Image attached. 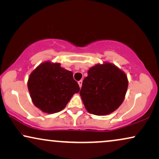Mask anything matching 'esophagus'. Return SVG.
I'll list each match as a JSON object with an SVG mask.
<instances>
[{"label": "esophagus", "mask_w": 159, "mask_h": 159, "mask_svg": "<svg viewBox=\"0 0 159 159\" xmlns=\"http://www.w3.org/2000/svg\"><path fill=\"white\" fill-rule=\"evenodd\" d=\"M82 81L81 80V81H78V85H79V86H80V88H81V86H82Z\"/></svg>", "instance_id": "34e87169"}]
</instances>
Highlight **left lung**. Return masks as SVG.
I'll return each mask as SVG.
<instances>
[{
  "label": "left lung",
  "mask_w": 159,
  "mask_h": 159,
  "mask_svg": "<svg viewBox=\"0 0 159 159\" xmlns=\"http://www.w3.org/2000/svg\"><path fill=\"white\" fill-rule=\"evenodd\" d=\"M128 87L126 74L111 63L96 65L88 70L80 91L89 113L105 116L121 105Z\"/></svg>",
  "instance_id": "obj_1"
}]
</instances>
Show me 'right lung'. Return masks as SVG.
<instances>
[{
	"mask_svg": "<svg viewBox=\"0 0 159 159\" xmlns=\"http://www.w3.org/2000/svg\"><path fill=\"white\" fill-rule=\"evenodd\" d=\"M27 86L34 105L47 113L62 111L80 90L71 71L50 62L42 63L32 72Z\"/></svg>",
	"mask_w": 159,
	"mask_h": 159,
	"instance_id": "right-lung-1",
	"label": "right lung"
}]
</instances>
